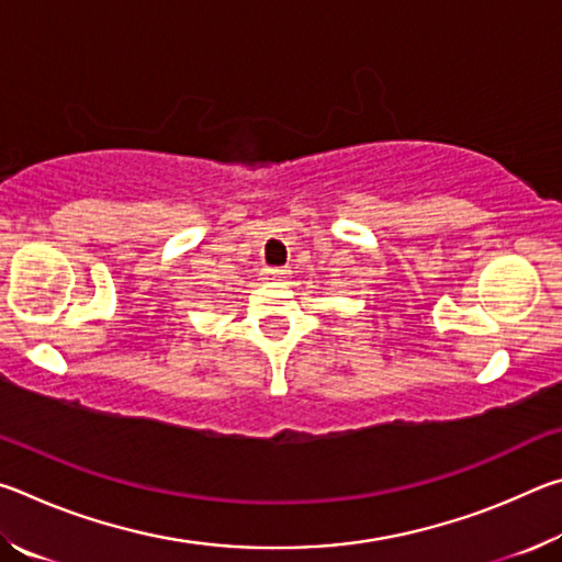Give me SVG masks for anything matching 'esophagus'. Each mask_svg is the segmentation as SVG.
Wrapping results in <instances>:
<instances>
[{"instance_id":"34e87169","label":"esophagus","mask_w":562,"mask_h":562,"mask_svg":"<svg viewBox=\"0 0 562 562\" xmlns=\"http://www.w3.org/2000/svg\"><path fill=\"white\" fill-rule=\"evenodd\" d=\"M262 272L268 274V278H272V280H278V278H282V274H288V270H284V268H265Z\"/></svg>"}]
</instances>
